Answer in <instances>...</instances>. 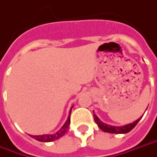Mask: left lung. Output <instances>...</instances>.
Masks as SVG:
<instances>
[{
    "label": "left lung",
    "instance_id": "8db88e82",
    "mask_svg": "<svg viewBox=\"0 0 157 157\" xmlns=\"http://www.w3.org/2000/svg\"><path fill=\"white\" fill-rule=\"evenodd\" d=\"M94 113V111H93ZM93 116H94V120H95V122L97 123V125L99 126V128L105 132H109V133H116V134H123V133H127L129 132L131 130H132L135 127V126L138 123V121L141 120L140 117L139 119H138L137 121H135L134 122L132 123H130V124H127V125H125V126H110L109 124H106L104 122H102L97 117V115L95 113H93Z\"/></svg>",
    "mask_w": 157,
    "mask_h": 157
}]
</instances>
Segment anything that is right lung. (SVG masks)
<instances>
[{"instance_id":"obj_1","label":"right lung","mask_w":157,"mask_h":157,"mask_svg":"<svg viewBox=\"0 0 157 157\" xmlns=\"http://www.w3.org/2000/svg\"><path fill=\"white\" fill-rule=\"evenodd\" d=\"M73 107V106H72ZM72 107L71 108V109L69 111V115H68L67 120L66 121L65 124L63 126L60 127V130H58V132H56V133L54 134H44V135H30L31 138H35L37 141H40V142H52V141H55V140H57L59 139L61 137H63L65 135V133L67 132V128L69 125H70V114H71V112H72Z\"/></svg>"}]
</instances>
